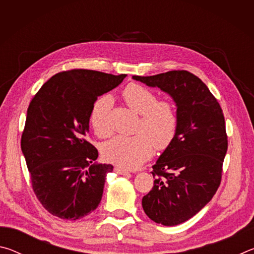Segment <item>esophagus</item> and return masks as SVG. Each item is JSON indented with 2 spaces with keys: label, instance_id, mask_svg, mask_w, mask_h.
I'll use <instances>...</instances> for the list:
<instances>
[{
  "label": "esophagus",
  "instance_id": "1",
  "mask_svg": "<svg viewBox=\"0 0 254 254\" xmlns=\"http://www.w3.org/2000/svg\"><path fill=\"white\" fill-rule=\"evenodd\" d=\"M114 171L119 175H127L128 171L126 170V169H122V168H119V167H115L114 168Z\"/></svg>",
  "mask_w": 254,
  "mask_h": 254
}]
</instances>
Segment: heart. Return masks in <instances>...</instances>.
<instances>
[{
    "instance_id": "1",
    "label": "heart",
    "mask_w": 254,
    "mask_h": 254,
    "mask_svg": "<svg viewBox=\"0 0 254 254\" xmlns=\"http://www.w3.org/2000/svg\"><path fill=\"white\" fill-rule=\"evenodd\" d=\"M124 102L141 115L136 135L115 136L103 144L102 154L106 161L124 169H134L152 156L153 148L163 151L173 144L178 130V115L170 101H158L151 89L139 84L127 85L122 92ZM113 101L111 96L98 98L91 113V124L98 136H107L112 131L110 114Z\"/></svg>"
}]
</instances>
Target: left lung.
Segmentation results:
<instances>
[{
	"label": "left lung",
	"mask_w": 254,
	"mask_h": 254,
	"mask_svg": "<svg viewBox=\"0 0 254 254\" xmlns=\"http://www.w3.org/2000/svg\"><path fill=\"white\" fill-rule=\"evenodd\" d=\"M132 78L169 94L177 106V134L152 166L156 179L142 207L159 224H182L213 198L221 184L227 151L224 114L207 86L187 70Z\"/></svg>",
	"instance_id": "left-lung-1"
}]
</instances>
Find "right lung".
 Wrapping results in <instances>:
<instances>
[{"label":"right lung","instance_id":"obj_1","mask_svg":"<svg viewBox=\"0 0 254 254\" xmlns=\"http://www.w3.org/2000/svg\"><path fill=\"white\" fill-rule=\"evenodd\" d=\"M127 75L88 69L62 71L46 81L28 107L21 137L34 194L50 214L76 221L101 203L113 166L96 163L87 141L94 103Z\"/></svg>","mask_w":254,"mask_h":254}]
</instances>
